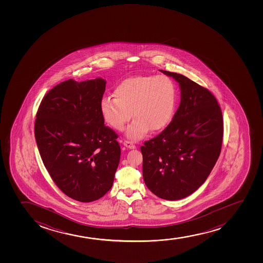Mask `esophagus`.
Returning a JSON list of instances; mask_svg holds the SVG:
<instances>
[{
  "label": "esophagus",
  "mask_w": 263,
  "mask_h": 263,
  "mask_svg": "<svg viewBox=\"0 0 263 263\" xmlns=\"http://www.w3.org/2000/svg\"><path fill=\"white\" fill-rule=\"evenodd\" d=\"M124 145L126 146L127 148H130V149H135L136 148V145H134L132 141H128V140L124 141Z\"/></svg>",
  "instance_id": "obj_1"
}]
</instances>
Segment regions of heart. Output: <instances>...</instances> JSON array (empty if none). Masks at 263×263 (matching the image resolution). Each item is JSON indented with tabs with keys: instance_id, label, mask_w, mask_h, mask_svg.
Returning <instances> with one entry per match:
<instances>
[{
	"instance_id": "1",
	"label": "heart",
	"mask_w": 263,
	"mask_h": 263,
	"mask_svg": "<svg viewBox=\"0 0 263 263\" xmlns=\"http://www.w3.org/2000/svg\"><path fill=\"white\" fill-rule=\"evenodd\" d=\"M176 86L169 76H139L124 79L116 86L115 97L101 100L100 110L106 123L120 130L132 118L126 135L133 140L163 129L172 119L176 103Z\"/></svg>"
}]
</instances>
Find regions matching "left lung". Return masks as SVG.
Instances as JSON below:
<instances>
[{
	"mask_svg": "<svg viewBox=\"0 0 263 263\" xmlns=\"http://www.w3.org/2000/svg\"><path fill=\"white\" fill-rule=\"evenodd\" d=\"M178 82L181 102L173 120L144 143L143 178L162 199H182L208 178L219 157L223 122L213 95L186 76L160 70Z\"/></svg>",
	"mask_w": 263,
	"mask_h": 263,
	"instance_id": "1",
	"label": "left lung"
}]
</instances>
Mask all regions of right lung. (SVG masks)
Listing matches in <instances>:
<instances>
[{"label": "right lung", "mask_w": 263, "mask_h": 263, "mask_svg": "<svg viewBox=\"0 0 263 263\" xmlns=\"http://www.w3.org/2000/svg\"><path fill=\"white\" fill-rule=\"evenodd\" d=\"M102 78L61 82L44 97L34 126L43 163L55 184L82 202L111 189L120 160L118 134L104 125Z\"/></svg>", "instance_id": "add662e5"}]
</instances>
